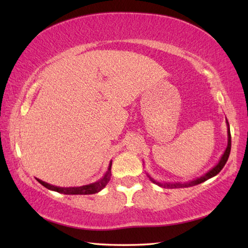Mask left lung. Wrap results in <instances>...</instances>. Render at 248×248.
<instances>
[{"mask_svg": "<svg viewBox=\"0 0 248 248\" xmlns=\"http://www.w3.org/2000/svg\"><path fill=\"white\" fill-rule=\"evenodd\" d=\"M226 124H227V135H228V143H227V147H226V150L224 151V154L220 156V159L218 161V163L214 167H212L211 170L209 171H207L204 173V175L200 176L196 179H193V180H189L187 182H175V183H170V182H159V181H155V179H152L149 173H147V176L150 179V180L157 184V186H161V187H167V188H179V187H188V186H197V184L202 183L204 181H207L208 179L212 178L214 176H217V173L223 170V167L225 166L226 162H227L229 155H230V149H231V135H230V128H229V124H228V120L226 119Z\"/></svg>", "mask_w": 248, "mask_h": 248, "instance_id": "obj_1", "label": "left lung"}]
</instances>
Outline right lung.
<instances>
[{
  "mask_svg": "<svg viewBox=\"0 0 248 248\" xmlns=\"http://www.w3.org/2000/svg\"><path fill=\"white\" fill-rule=\"evenodd\" d=\"M110 168H112V161L109 162L108 168L107 172L104 173V176L100 179V180L91 183V184H86V186H72V187H60V186H52V184L46 183L40 179H37L41 186H44L48 189H51V191H54L61 194H65V195H91V194H96L98 192L101 191L102 188L105 187L108 182L109 181L110 176H112V172H110Z\"/></svg>",
  "mask_w": 248,
  "mask_h": 248,
  "instance_id": "1",
  "label": "right lung"
}]
</instances>
